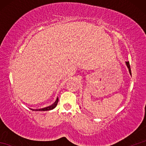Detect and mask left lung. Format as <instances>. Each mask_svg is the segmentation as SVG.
<instances>
[{
    "label": "left lung",
    "instance_id": "obj_1",
    "mask_svg": "<svg viewBox=\"0 0 146 146\" xmlns=\"http://www.w3.org/2000/svg\"><path fill=\"white\" fill-rule=\"evenodd\" d=\"M125 63H126L127 66V67H128V68H129V73H130V74H131V75H132V74H131V67H130V64H129V61H126Z\"/></svg>",
    "mask_w": 146,
    "mask_h": 146
}]
</instances>
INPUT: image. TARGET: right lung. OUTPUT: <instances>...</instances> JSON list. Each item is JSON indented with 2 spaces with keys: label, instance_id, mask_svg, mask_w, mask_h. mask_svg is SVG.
I'll return each instance as SVG.
<instances>
[{
  "label": "right lung",
  "instance_id": "right-lung-1",
  "mask_svg": "<svg viewBox=\"0 0 146 146\" xmlns=\"http://www.w3.org/2000/svg\"><path fill=\"white\" fill-rule=\"evenodd\" d=\"M58 98H57L56 100L54 102L53 104H52L51 105L47 107H45V108H40V109H32V108H31V110H35V111H48V110H52L53 108H54L56 107V105L58 104Z\"/></svg>",
  "mask_w": 146,
  "mask_h": 146
}]
</instances>
